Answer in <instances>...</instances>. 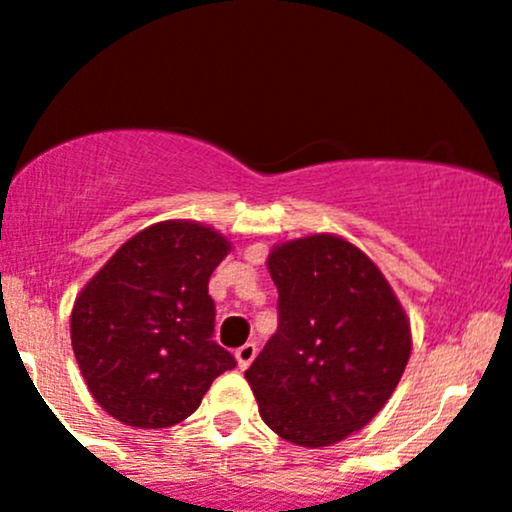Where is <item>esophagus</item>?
Segmentation results:
<instances>
[{
    "label": "esophagus",
    "instance_id": "34e87169",
    "mask_svg": "<svg viewBox=\"0 0 512 512\" xmlns=\"http://www.w3.org/2000/svg\"><path fill=\"white\" fill-rule=\"evenodd\" d=\"M255 356H257V346H255V344L248 342V344L240 346V349H236V361H238V368H240V370L248 368L250 363L255 361Z\"/></svg>",
    "mask_w": 512,
    "mask_h": 512
}]
</instances>
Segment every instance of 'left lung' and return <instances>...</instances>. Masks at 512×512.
<instances>
[{"mask_svg": "<svg viewBox=\"0 0 512 512\" xmlns=\"http://www.w3.org/2000/svg\"><path fill=\"white\" fill-rule=\"evenodd\" d=\"M279 325L245 370L264 424L303 448L361 431L407 368V315L380 269L334 236L269 255Z\"/></svg>", "mask_w": 512, "mask_h": 512, "instance_id": "obj_1", "label": "left lung"}]
</instances>
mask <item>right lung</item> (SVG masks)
<instances>
[{"label": "right lung", "instance_id": "obj_1", "mask_svg": "<svg viewBox=\"0 0 512 512\" xmlns=\"http://www.w3.org/2000/svg\"><path fill=\"white\" fill-rule=\"evenodd\" d=\"M231 245L214 228L163 221L127 240L84 286L72 349L96 402L117 421L166 428L187 419L226 370L214 342L209 276Z\"/></svg>", "mask_w": 512, "mask_h": 512}]
</instances>
